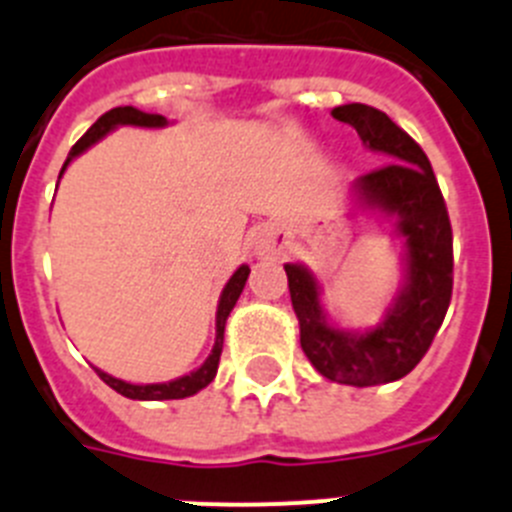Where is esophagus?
Segmentation results:
<instances>
[{"instance_id":"obj_1","label":"esophagus","mask_w":512,"mask_h":512,"mask_svg":"<svg viewBox=\"0 0 512 512\" xmlns=\"http://www.w3.org/2000/svg\"><path fill=\"white\" fill-rule=\"evenodd\" d=\"M253 251L259 253V256H274V253L282 251V243H279V238L274 233L261 230V233L253 238Z\"/></svg>"}]
</instances>
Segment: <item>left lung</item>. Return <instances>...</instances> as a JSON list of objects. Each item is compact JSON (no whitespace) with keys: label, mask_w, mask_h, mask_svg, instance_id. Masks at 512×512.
<instances>
[{"label":"left lung","mask_w":512,"mask_h":512,"mask_svg":"<svg viewBox=\"0 0 512 512\" xmlns=\"http://www.w3.org/2000/svg\"><path fill=\"white\" fill-rule=\"evenodd\" d=\"M356 128L366 148L387 164L354 182L356 205L392 217L405 238V284L374 328L341 330L325 320L320 284L302 264H284L289 297L300 320V346L325 379L374 387L418 366L441 328L454 287V235L436 174L423 148L382 110L341 104L330 112Z\"/></svg>","instance_id":"1"}]
</instances>
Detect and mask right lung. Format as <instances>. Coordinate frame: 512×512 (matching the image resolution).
Wrapping results in <instances>:
<instances>
[{
	"label": "right lung",
	"instance_id": "right-lung-1",
	"mask_svg": "<svg viewBox=\"0 0 512 512\" xmlns=\"http://www.w3.org/2000/svg\"><path fill=\"white\" fill-rule=\"evenodd\" d=\"M117 125H138V128H164L169 125L164 115H151V112H140L135 107H115V110L104 112L97 122H94L92 128L87 133L81 135L76 140V146L71 148L69 158H66V164H63L61 174L66 171V166L74 161L76 156L92 148L97 140H102L104 135L115 130ZM248 266H238L235 269L233 277L228 279V284L223 287V295H220V302H217V315H215V346H212L210 356L205 359V364L200 369H194V372L184 374V377L174 379V382H161V384H130V382H122V379L110 377L107 372L97 369L99 379L104 384H110L112 390L120 392L122 397H130V400H184V397H192L197 395L200 390H205L207 384L215 379L217 374V364H220V354H223V338H225V320H228L230 310L235 307L238 297H241L243 287H246V279H248Z\"/></svg>",
	"mask_w": 512,
	"mask_h": 512
}]
</instances>
